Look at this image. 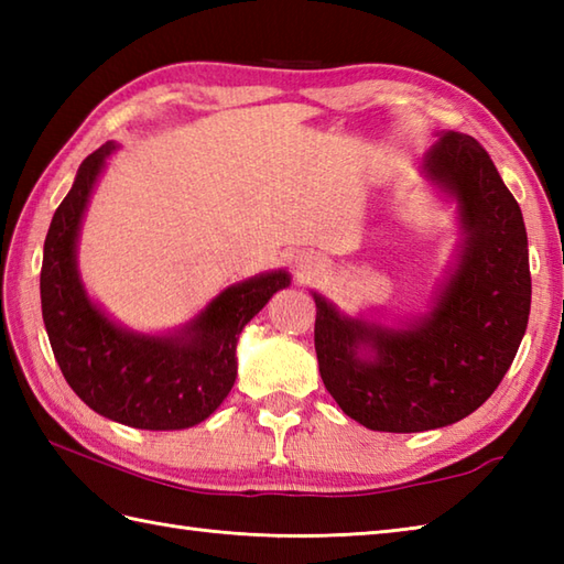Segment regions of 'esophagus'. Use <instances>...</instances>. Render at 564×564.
I'll return each mask as SVG.
<instances>
[{"label":"esophagus","mask_w":564,"mask_h":564,"mask_svg":"<svg viewBox=\"0 0 564 564\" xmlns=\"http://www.w3.org/2000/svg\"><path fill=\"white\" fill-rule=\"evenodd\" d=\"M295 271L301 279H313V275L325 271V259L315 254V251H305V254L295 259Z\"/></svg>","instance_id":"1"}]
</instances>
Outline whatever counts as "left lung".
Returning a JSON list of instances; mask_svg holds the SVG:
<instances>
[{
    "instance_id": "1",
    "label": "left lung",
    "mask_w": 564,
    "mask_h": 564,
    "mask_svg": "<svg viewBox=\"0 0 564 564\" xmlns=\"http://www.w3.org/2000/svg\"><path fill=\"white\" fill-rule=\"evenodd\" d=\"M422 176L455 203L460 242L424 315L386 325L317 305L315 351L346 416L416 434L460 422L497 390L531 313L529 237L517 198L470 135L441 130Z\"/></svg>"
}]
</instances>
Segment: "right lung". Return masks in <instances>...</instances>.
<instances>
[{
    "mask_svg": "<svg viewBox=\"0 0 564 564\" xmlns=\"http://www.w3.org/2000/svg\"><path fill=\"white\" fill-rule=\"evenodd\" d=\"M106 142L79 164L43 247L41 307L55 361L69 388L111 422L176 431L200 424L230 394L237 339L247 322L289 289V271H267L220 291L174 332L142 334L118 325L91 301L77 267L79 227L106 160Z\"/></svg>",
    "mask_w": 564,
    "mask_h": 564,
    "instance_id": "obj_1",
    "label": "right lung"
}]
</instances>
